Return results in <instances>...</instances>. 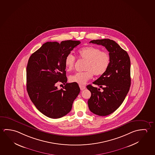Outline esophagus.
I'll list each match as a JSON object with an SVG mask.
<instances>
[{
	"instance_id": "34e87169",
	"label": "esophagus",
	"mask_w": 155,
	"mask_h": 155,
	"mask_svg": "<svg viewBox=\"0 0 155 155\" xmlns=\"http://www.w3.org/2000/svg\"><path fill=\"white\" fill-rule=\"evenodd\" d=\"M79 87H80V89H81V90H83L85 89V88H86L85 86H84V85H79Z\"/></svg>"
}]
</instances>
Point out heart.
Masks as SVG:
<instances>
[{"label":"heart","mask_w":155,"mask_h":155,"mask_svg":"<svg viewBox=\"0 0 155 155\" xmlns=\"http://www.w3.org/2000/svg\"><path fill=\"white\" fill-rule=\"evenodd\" d=\"M78 54L81 59L86 61L84 66L85 71L77 72L69 77L70 81L81 85H84L93 75L102 76L109 66L110 59L107 52L101 51L98 48L90 46L80 49ZM76 63V57L69 53L65 58V65L67 71L72 70Z\"/></svg>","instance_id":"1"}]
</instances>
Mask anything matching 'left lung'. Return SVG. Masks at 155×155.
<instances>
[{"label":"left lung","mask_w":155,"mask_h":155,"mask_svg":"<svg viewBox=\"0 0 155 155\" xmlns=\"http://www.w3.org/2000/svg\"><path fill=\"white\" fill-rule=\"evenodd\" d=\"M103 46L109 52V66L107 71L93 82L101 89L88 85L91 93L88 100L90 110L94 114L105 116L115 111L124 101L131 85L130 59L127 51L109 39L90 41V43Z\"/></svg>","instance_id":"1"}]
</instances>
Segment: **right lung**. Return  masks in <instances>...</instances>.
Instances as JSON below:
<instances>
[{"label": "right lung", "mask_w": 155, "mask_h": 155, "mask_svg": "<svg viewBox=\"0 0 155 155\" xmlns=\"http://www.w3.org/2000/svg\"><path fill=\"white\" fill-rule=\"evenodd\" d=\"M76 41L46 42L32 53L26 67V89L37 109L53 119L61 118L70 111L80 92L78 84L68 83L65 58L78 45ZM58 82L63 89H58Z\"/></svg>", "instance_id": "right-lung-1"}]
</instances>
